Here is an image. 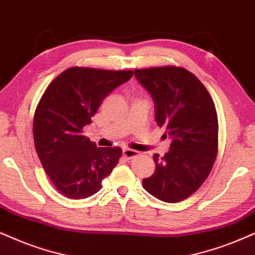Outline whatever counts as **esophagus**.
<instances>
[{
  "instance_id": "esophagus-1",
  "label": "esophagus",
  "mask_w": 255,
  "mask_h": 255,
  "mask_svg": "<svg viewBox=\"0 0 255 255\" xmlns=\"http://www.w3.org/2000/svg\"><path fill=\"white\" fill-rule=\"evenodd\" d=\"M122 154H124L126 159H133V157L138 155V151L134 149H129V148H126V149H124V151H122Z\"/></svg>"
}]
</instances>
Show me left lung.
<instances>
[{"instance_id":"left-lung-1","label":"left lung","mask_w":255,"mask_h":255,"mask_svg":"<svg viewBox=\"0 0 255 255\" xmlns=\"http://www.w3.org/2000/svg\"><path fill=\"white\" fill-rule=\"evenodd\" d=\"M134 74L154 100L157 126L172 138L165 155H153L155 172L142 186L161 201H182L198 191L217 159L214 102L198 77L181 67L135 69Z\"/></svg>"}]
</instances>
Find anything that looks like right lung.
<instances>
[{"label": "right lung", "mask_w": 255, "mask_h": 255, "mask_svg": "<svg viewBox=\"0 0 255 255\" xmlns=\"http://www.w3.org/2000/svg\"><path fill=\"white\" fill-rule=\"evenodd\" d=\"M131 70L73 67L47 87L34 114L33 133L44 172L61 194L86 199L101 189L122 155L120 147H98L83 135L109 93Z\"/></svg>", "instance_id": "add662e5"}]
</instances>
